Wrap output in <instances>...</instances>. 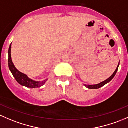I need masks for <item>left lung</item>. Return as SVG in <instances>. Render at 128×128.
<instances>
[{
    "mask_svg": "<svg viewBox=\"0 0 128 128\" xmlns=\"http://www.w3.org/2000/svg\"><path fill=\"white\" fill-rule=\"evenodd\" d=\"M119 64H120V62L119 64H118V66H117L116 69V70L114 71V73H113V74L111 76H110V78H108L107 79V80H105V81H103V82H100V83L99 84H94V85H86V84H84V86L86 87L87 88H88V89H98V88H101V87L104 86V85H105L106 84L108 83L109 82H110V81H111L114 78V76H115L116 73L117 71H118V66H119Z\"/></svg>",
    "mask_w": 128,
    "mask_h": 128,
    "instance_id": "obj_1",
    "label": "left lung"
}]
</instances>
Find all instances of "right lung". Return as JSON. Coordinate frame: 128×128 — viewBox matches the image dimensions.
<instances>
[{"instance_id": "add662e5", "label": "right lung", "mask_w": 128, "mask_h": 128, "mask_svg": "<svg viewBox=\"0 0 128 128\" xmlns=\"http://www.w3.org/2000/svg\"><path fill=\"white\" fill-rule=\"evenodd\" d=\"M11 48L12 44H10L8 49V67L10 72L12 73L13 76L15 78L16 81L22 86L28 88H32H32H40V87L42 86L46 83V81L48 80V79H46L42 81H34L31 79L29 78L27 75L22 73L16 68L14 63L12 62V60Z\"/></svg>"}]
</instances>
